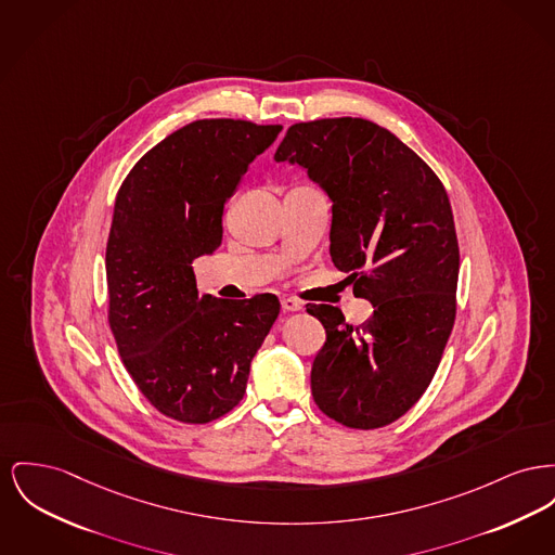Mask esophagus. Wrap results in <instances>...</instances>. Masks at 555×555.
<instances>
[{
  "label": "esophagus",
  "instance_id": "esophagus-1",
  "mask_svg": "<svg viewBox=\"0 0 555 555\" xmlns=\"http://www.w3.org/2000/svg\"><path fill=\"white\" fill-rule=\"evenodd\" d=\"M281 306H283V310L285 312H299L301 310V304L294 299V297H283L281 299Z\"/></svg>",
  "mask_w": 555,
  "mask_h": 555
}]
</instances>
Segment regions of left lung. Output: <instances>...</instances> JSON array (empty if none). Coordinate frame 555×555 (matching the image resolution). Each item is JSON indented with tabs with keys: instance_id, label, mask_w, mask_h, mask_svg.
Returning a JSON list of instances; mask_svg holds the SVG:
<instances>
[{
	"instance_id": "obj_1",
	"label": "left lung",
	"mask_w": 555,
	"mask_h": 555,
	"mask_svg": "<svg viewBox=\"0 0 555 555\" xmlns=\"http://www.w3.org/2000/svg\"><path fill=\"white\" fill-rule=\"evenodd\" d=\"M274 159L304 167L328 195L331 260L373 304L360 326L333 306H306L326 333L310 373L314 402L346 427H384L424 396L455 325L449 195L404 142L357 117L295 124Z\"/></svg>"
}]
</instances>
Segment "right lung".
I'll list each match as a JSON object with an SVG mask.
<instances>
[{"label":"right lung","mask_w":555,"mask_h":555,"mask_svg":"<svg viewBox=\"0 0 555 555\" xmlns=\"http://www.w3.org/2000/svg\"><path fill=\"white\" fill-rule=\"evenodd\" d=\"M283 126L201 119L153 146L124 180L106 243L108 325L128 373L165 417L209 424L232 411L274 325L272 294L198 297L193 261L222 243V216Z\"/></svg>","instance_id":"obj_1"}]
</instances>
